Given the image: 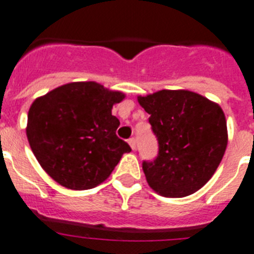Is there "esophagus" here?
<instances>
[{
  "mask_svg": "<svg viewBox=\"0 0 254 254\" xmlns=\"http://www.w3.org/2000/svg\"><path fill=\"white\" fill-rule=\"evenodd\" d=\"M128 144H129V146H131L132 150H135V149H136V140H135V138H133V137L129 138Z\"/></svg>",
  "mask_w": 254,
  "mask_h": 254,
  "instance_id": "1",
  "label": "esophagus"
}]
</instances>
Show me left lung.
I'll list each match as a JSON object with an SVG mask.
<instances>
[{
    "label": "left lung",
    "mask_w": 254,
    "mask_h": 254,
    "mask_svg": "<svg viewBox=\"0 0 254 254\" xmlns=\"http://www.w3.org/2000/svg\"><path fill=\"white\" fill-rule=\"evenodd\" d=\"M150 114L159 153L142 170L149 186L167 198L194 194L211 180L227 146L224 110L189 90H162L137 96Z\"/></svg>",
    "instance_id": "obj_1"
}]
</instances>
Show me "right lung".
<instances>
[{
	"label": "right lung",
	"mask_w": 254,
	"mask_h": 254,
	"mask_svg": "<svg viewBox=\"0 0 254 254\" xmlns=\"http://www.w3.org/2000/svg\"><path fill=\"white\" fill-rule=\"evenodd\" d=\"M126 95L97 82H70L37 97L28 112L27 137L45 172L66 189L104 183L131 148L116 135L114 104Z\"/></svg>",
	"instance_id": "add662e5"
}]
</instances>
